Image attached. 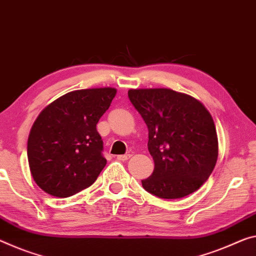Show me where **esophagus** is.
Here are the masks:
<instances>
[{"label": "esophagus", "instance_id": "obj_1", "mask_svg": "<svg viewBox=\"0 0 256 256\" xmlns=\"http://www.w3.org/2000/svg\"><path fill=\"white\" fill-rule=\"evenodd\" d=\"M130 156H132V154H129V153H128V154H122V156H118V160H120V161H126V160H128L129 158H130Z\"/></svg>", "mask_w": 256, "mask_h": 256}]
</instances>
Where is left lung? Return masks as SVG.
Returning <instances> with one entry per match:
<instances>
[{"label":"left lung","instance_id":"1","mask_svg":"<svg viewBox=\"0 0 256 256\" xmlns=\"http://www.w3.org/2000/svg\"><path fill=\"white\" fill-rule=\"evenodd\" d=\"M128 97L148 126V148L154 161V170L142 186L162 199L194 194L218 161L210 113L196 98L167 88L130 89Z\"/></svg>","mask_w":256,"mask_h":256}]
</instances>
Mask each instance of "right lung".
I'll return each instance as SVG.
<instances>
[{"label": "right lung", "mask_w": 256, "mask_h": 256, "mask_svg": "<svg viewBox=\"0 0 256 256\" xmlns=\"http://www.w3.org/2000/svg\"><path fill=\"white\" fill-rule=\"evenodd\" d=\"M116 94L110 87L74 90L42 110L30 132L27 156L43 191L68 198L97 180L106 159L96 124Z\"/></svg>", "instance_id": "add662e5"}]
</instances>
